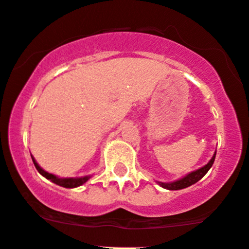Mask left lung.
<instances>
[{"instance_id": "1", "label": "left lung", "mask_w": 249, "mask_h": 249, "mask_svg": "<svg viewBox=\"0 0 249 249\" xmlns=\"http://www.w3.org/2000/svg\"><path fill=\"white\" fill-rule=\"evenodd\" d=\"M214 159H215V154L213 155V158L210 160V162H208L207 165H205V166L201 167V169L196 170V171L189 173V175L185 176L184 178H180V179L176 180V182H172V183H159V184L161 185L162 188L169 190H179V189H184V188L187 187H190L192 184L196 183L197 180L201 179L203 176L207 173L208 170L212 167L213 162H214Z\"/></svg>"}]
</instances>
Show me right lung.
Listing matches in <instances>:
<instances>
[{"mask_svg": "<svg viewBox=\"0 0 249 249\" xmlns=\"http://www.w3.org/2000/svg\"><path fill=\"white\" fill-rule=\"evenodd\" d=\"M32 161H34L35 167L37 169V171L41 173L43 177H46L47 179H50L53 183L60 185V187L76 188V187H79V185L84 184V183L87 182L88 179H89V176H87V177H82V178H57L56 176L52 175V173H48V172L44 171V170H42L41 167L38 166V164L35 161V159H32Z\"/></svg>", "mask_w": 249, "mask_h": 249, "instance_id": "add662e5", "label": "right lung"}]
</instances>
